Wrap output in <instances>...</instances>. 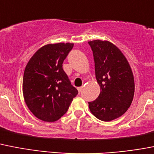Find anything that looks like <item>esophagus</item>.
I'll return each instance as SVG.
<instances>
[{"label": "esophagus", "mask_w": 154, "mask_h": 154, "mask_svg": "<svg viewBox=\"0 0 154 154\" xmlns=\"http://www.w3.org/2000/svg\"><path fill=\"white\" fill-rule=\"evenodd\" d=\"M82 88H83V87H82V86H80V87H78V91L79 92V93L82 90Z\"/></svg>", "instance_id": "1"}]
</instances>
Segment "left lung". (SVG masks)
<instances>
[{
	"instance_id": "left-lung-1",
	"label": "left lung",
	"mask_w": 154,
	"mask_h": 154,
	"mask_svg": "<svg viewBox=\"0 0 154 154\" xmlns=\"http://www.w3.org/2000/svg\"><path fill=\"white\" fill-rule=\"evenodd\" d=\"M93 51L95 74L100 87L99 97L89 103L96 118L110 122L126 112L132 103L135 82L132 69L122 51L103 40L88 42Z\"/></svg>"
}]
</instances>
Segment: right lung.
Wrapping results in <instances>:
<instances>
[{"label": "right lung", "instance_id": "add662e5", "mask_svg": "<svg viewBox=\"0 0 154 154\" xmlns=\"http://www.w3.org/2000/svg\"><path fill=\"white\" fill-rule=\"evenodd\" d=\"M73 43L43 46L25 68L22 90L27 107L37 118L53 122L68 111L78 90L71 84L62 64Z\"/></svg>", "mask_w": 154, "mask_h": 154}]
</instances>
